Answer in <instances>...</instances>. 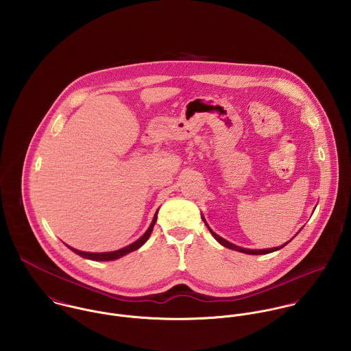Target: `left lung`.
<instances>
[{
    "label": "left lung",
    "mask_w": 351,
    "mask_h": 351,
    "mask_svg": "<svg viewBox=\"0 0 351 351\" xmlns=\"http://www.w3.org/2000/svg\"><path fill=\"white\" fill-rule=\"evenodd\" d=\"M204 219V217H202ZM204 223L206 224V221L204 220ZM206 227H208V230H209V232L213 235V238L221 245V246H224V247H227V249H231V250L239 251V252H245V254H250V255H262V254H269V252H273V251L280 250V249H282L284 246H287L291 241H288L285 245H282V246H277V247H273V249H262V250H251V249H243V247H241V246H237V245H234V243H231V242H228V241H226L224 238H221V237H219L216 232H213L212 230H210V227L206 224Z\"/></svg>",
    "instance_id": "obj_1"
}]
</instances>
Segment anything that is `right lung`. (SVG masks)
Masks as SVG:
<instances>
[{"mask_svg":"<svg viewBox=\"0 0 351 351\" xmlns=\"http://www.w3.org/2000/svg\"><path fill=\"white\" fill-rule=\"evenodd\" d=\"M156 217H158V210L155 212L154 219H152L150 227L147 228V231H146V232H145V234H143L138 241H135L134 243H131V245H128V246H125V247H123V249H120V250L106 251V252H88V251H81L77 250V249H73V247H70L69 245H66V246H67L70 250L73 251V252H75V254L81 255L82 258L90 259V261H114V259H119V258H121V256L127 255L128 252H132V251L141 249V247L147 242V239L150 238L151 232H152L154 224L156 223Z\"/></svg>","mask_w":351,"mask_h":351,"instance_id":"1","label":"right lung"}]
</instances>
